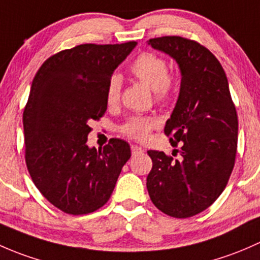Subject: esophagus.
I'll return each instance as SVG.
<instances>
[{"instance_id":"34e87169","label":"esophagus","mask_w":260,"mask_h":260,"mask_svg":"<svg viewBox=\"0 0 260 260\" xmlns=\"http://www.w3.org/2000/svg\"><path fill=\"white\" fill-rule=\"evenodd\" d=\"M141 152H144L143 148H140V146L138 145H131V154L138 155V154H141Z\"/></svg>"}]
</instances>
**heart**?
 Instances as JSON below:
<instances>
[{"label": "heart", "instance_id": "obj_1", "mask_svg": "<svg viewBox=\"0 0 260 260\" xmlns=\"http://www.w3.org/2000/svg\"><path fill=\"white\" fill-rule=\"evenodd\" d=\"M130 74L139 81L145 84L154 91L157 101H165L174 93L176 80L169 74L167 60L152 52H143L131 62ZM121 92V77L117 74L111 75L105 87V101L109 106L119 103ZM159 121L155 117L134 116L127 120L122 126V133L135 140L144 141L148 139L152 129L157 126Z\"/></svg>", "mask_w": 260, "mask_h": 260}]
</instances>
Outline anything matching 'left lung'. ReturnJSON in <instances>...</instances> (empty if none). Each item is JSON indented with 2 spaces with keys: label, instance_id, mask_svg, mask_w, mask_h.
I'll return each instance as SVG.
<instances>
[{
  "label": "left lung",
  "instance_id": "8db88e82",
  "mask_svg": "<svg viewBox=\"0 0 260 260\" xmlns=\"http://www.w3.org/2000/svg\"><path fill=\"white\" fill-rule=\"evenodd\" d=\"M148 44L180 69V92L164 131L171 145L181 146L178 159L149 150L152 169L146 188L157 209L189 218L209 208L228 184L237 155V110L225 72L207 47L180 36Z\"/></svg>",
  "mask_w": 260,
  "mask_h": 260
}]
</instances>
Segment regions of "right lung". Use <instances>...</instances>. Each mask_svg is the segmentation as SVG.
Returning <instances> with one entry per match:
<instances>
[{"instance_id":"right-lung-1","label":"right lung","mask_w":260,"mask_h":260,"mask_svg":"<svg viewBox=\"0 0 260 260\" xmlns=\"http://www.w3.org/2000/svg\"><path fill=\"white\" fill-rule=\"evenodd\" d=\"M135 41L79 45L47 58L32 81L23 111L25 159L32 181L53 205L71 215L98 210L110 199L130 145L111 139L89 148V122L108 109L105 87Z\"/></svg>"}]
</instances>
